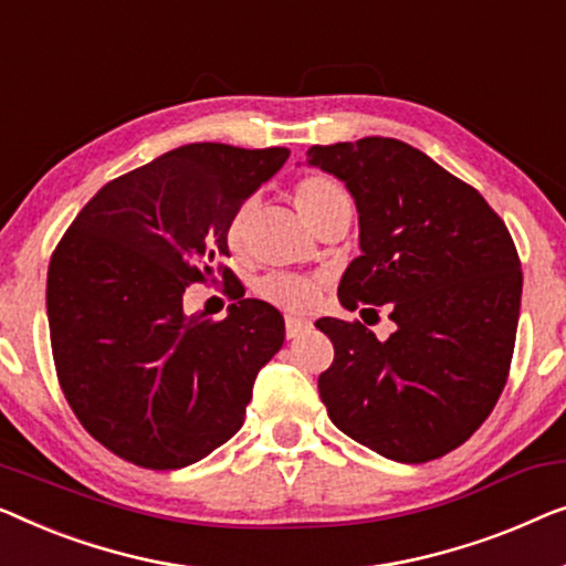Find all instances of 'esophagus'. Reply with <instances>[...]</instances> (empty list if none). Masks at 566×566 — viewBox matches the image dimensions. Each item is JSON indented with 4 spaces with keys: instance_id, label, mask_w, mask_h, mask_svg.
Instances as JSON below:
<instances>
[{
    "instance_id": "34e87169",
    "label": "esophagus",
    "mask_w": 566,
    "mask_h": 566,
    "mask_svg": "<svg viewBox=\"0 0 566 566\" xmlns=\"http://www.w3.org/2000/svg\"><path fill=\"white\" fill-rule=\"evenodd\" d=\"M310 328V321H305V317H292L286 315L284 317V331H286V338H297L302 336Z\"/></svg>"
}]
</instances>
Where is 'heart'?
<instances>
[{"instance_id":"b5f03b06","label":"heart","mask_w":566,"mask_h":566,"mask_svg":"<svg viewBox=\"0 0 566 566\" xmlns=\"http://www.w3.org/2000/svg\"><path fill=\"white\" fill-rule=\"evenodd\" d=\"M292 200L302 220L313 230L321 228L331 218H338V214H352L354 207L348 189L338 179L328 177V174H307V177H302L292 189ZM251 212L253 200H245L230 214L226 226V241L233 251L241 249L245 241ZM259 294L269 305L286 310V313H305V310L315 305L317 294H321V282L305 274L274 272L259 282Z\"/></svg>"}]
</instances>
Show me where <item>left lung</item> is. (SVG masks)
<instances>
[{"mask_svg":"<svg viewBox=\"0 0 566 566\" xmlns=\"http://www.w3.org/2000/svg\"><path fill=\"white\" fill-rule=\"evenodd\" d=\"M307 164L346 181L359 210L361 256L340 280V305H389L397 325L377 340L359 321L321 317L336 352L317 377L321 400L338 431L381 457L439 459L488 420L511 371L523 290L511 230L474 187L402 140L313 146Z\"/></svg>","mask_w":566,"mask_h":566,"instance_id":"left-lung-1","label":"left lung"}]
</instances>
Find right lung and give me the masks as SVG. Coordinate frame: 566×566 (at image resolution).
<instances>
[{"label":"right lung","instance_id":"obj_1","mask_svg":"<svg viewBox=\"0 0 566 566\" xmlns=\"http://www.w3.org/2000/svg\"><path fill=\"white\" fill-rule=\"evenodd\" d=\"M286 148L189 143L107 181L48 264V325L66 400L115 457L181 469L243 426L256 374L284 344V317L238 300L228 317L185 315L189 284L233 272L226 226L282 169Z\"/></svg>","mask_w":566,"mask_h":566}]
</instances>
